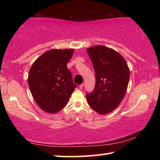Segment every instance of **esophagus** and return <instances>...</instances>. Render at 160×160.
Returning a JSON list of instances; mask_svg holds the SVG:
<instances>
[{"label": "esophagus", "mask_w": 160, "mask_h": 160, "mask_svg": "<svg viewBox=\"0 0 160 160\" xmlns=\"http://www.w3.org/2000/svg\"><path fill=\"white\" fill-rule=\"evenodd\" d=\"M83 87H84V84H80V85L79 86V88L80 89H83Z\"/></svg>", "instance_id": "obj_1"}]
</instances>
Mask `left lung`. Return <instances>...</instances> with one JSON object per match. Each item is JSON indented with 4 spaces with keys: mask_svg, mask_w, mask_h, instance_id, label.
Segmentation results:
<instances>
[{
    "mask_svg": "<svg viewBox=\"0 0 160 160\" xmlns=\"http://www.w3.org/2000/svg\"><path fill=\"white\" fill-rule=\"evenodd\" d=\"M96 72V86L87 93L89 106L100 115L110 113L123 100L130 71L125 59L116 51L102 45L87 49Z\"/></svg>",
    "mask_w": 160,
    "mask_h": 160,
    "instance_id": "obj_1",
    "label": "left lung"
}]
</instances>
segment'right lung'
<instances>
[{
	"mask_svg": "<svg viewBox=\"0 0 160 160\" xmlns=\"http://www.w3.org/2000/svg\"><path fill=\"white\" fill-rule=\"evenodd\" d=\"M73 49L49 50L33 63L28 84L33 99L42 110L56 113L66 106L76 85L67 64Z\"/></svg>",
	"mask_w": 160,
	"mask_h": 160,
	"instance_id": "right-lung-1",
	"label": "right lung"
}]
</instances>
